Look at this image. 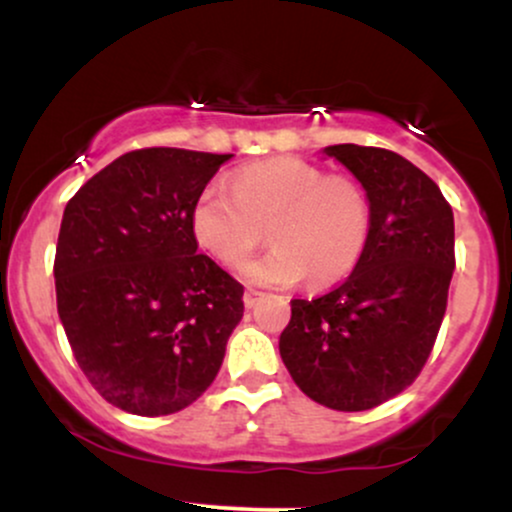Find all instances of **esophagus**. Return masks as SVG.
<instances>
[{"label":"esophagus","instance_id":"obj_1","mask_svg":"<svg viewBox=\"0 0 512 512\" xmlns=\"http://www.w3.org/2000/svg\"><path fill=\"white\" fill-rule=\"evenodd\" d=\"M262 298V293L260 291H245V296H243V303H245V308H255L257 305V301H260Z\"/></svg>","mask_w":512,"mask_h":512}]
</instances>
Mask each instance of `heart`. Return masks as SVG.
Returning a JSON list of instances; mask_svg holds the SVG:
<instances>
[{"label": "heart", "mask_w": 512, "mask_h": 512, "mask_svg": "<svg viewBox=\"0 0 512 512\" xmlns=\"http://www.w3.org/2000/svg\"><path fill=\"white\" fill-rule=\"evenodd\" d=\"M264 228L274 248L243 269L250 284L291 286L344 279L361 260L370 204L361 185L303 158H269L238 170L231 185L211 180L192 207V231L216 260L240 267Z\"/></svg>", "instance_id": "obj_1"}]
</instances>
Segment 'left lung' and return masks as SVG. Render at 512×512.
Segmentation results:
<instances>
[{
    "mask_svg": "<svg viewBox=\"0 0 512 512\" xmlns=\"http://www.w3.org/2000/svg\"><path fill=\"white\" fill-rule=\"evenodd\" d=\"M366 190L370 233L344 284L293 298L279 354L317 404L366 411L414 383L424 368L455 269V219L424 170L387 149L325 146Z\"/></svg>",
    "mask_w": 512,
    "mask_h": 512,
    "instance_id": "left-lung-1",
    "label": "left lung"
}]
</instances>
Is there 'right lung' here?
Segmentation results:
<instances>
[{"mask_svg":"<svg viewBox=\"0 0 512 512\" xmlns=\"http://www.w3.org/2000/svg\"><path fill=\"white\" fill-rule=\"evenodd\" d=\"M231 156L129 151L64 209L57 313L88 383L117 409L175 414L219 373L243 286L197 252L192 207Z\"/></svg>","mask_w":512,"mask_h":512,"instance_id":"1","label":"right lung"}]
</instances>
